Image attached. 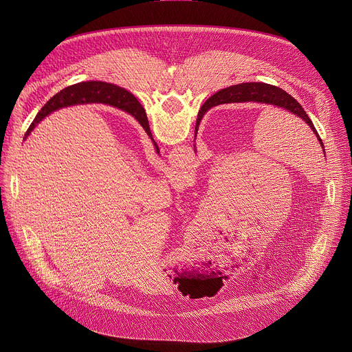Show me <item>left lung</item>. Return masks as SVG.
Returning a JSON list of instances; mask_svg holds the SVG:
<instances>
[{
    "instance_id": "left-lung-1",
    "label": "left lung",
    "mask_w": 352,
    "mask_h": 352,
    "mask_svg": "<svg viewBox=\"0 0 352 352\" xmlns=\"http://www.w3.org/2000/svg\"><path fill=\"white\" fill-rule=\"evenodd\" d=\"M133 100L135 102H132V103L135 104V107H138L139 110H143V109H140V104L136 102V98H133ZM249 102L280 107L283 110L292 113L294 116L299 117L300 120H304L309 125L311 131H314V133L316 135V138L323 148V152H324V144H323L318 131L315 129L314 122L311 121V118L308 117V114L305 113L302 106H300L292 96H289L283 89L269 85V83H261V82H248V83L234 85V86L219 90L209 100H206V103L202 106V109H200L197 120H196L195 139H196L200 117H202V114L206 113L209 109L219 106V104H224V103H249ZM324 157H326V155H324Z\"/></svg>"
}]
</instances>
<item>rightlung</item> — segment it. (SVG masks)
Returning <instances> with one entry per match:
<instances>
[{"instance_id":"right-lung-1","label":"right lung","mask_w":352,"mask_h":352,"mask_svg":"<svg viewBox=\"0 0 352 352\" xmlns=\"http://www.w3.org/2000/svg\"><path fill=\"white\" fill-rule=\"evenodd\" d=\"M133 98H135L133 94L129 93L128 90H125L120 86L111 85V83H106V82H80V83L68 86V87L63 89L58 94L50 98L48 102L44 104V107L38 111L34 121L26 131L23 139H26L30 135V132L34 129V126L44 117L54 113L56 110H60V109L68 107V106H75V104H87L91 102H97L98 100L100 103L114 106L117 109H121L122 111L129 113L132 117H135L138 120V122L143 126V129L146 131L148 138L152 139V142L155 143L156 152L160 153L156 142L152 138V132H150L144 110H139L138 107H135V104L132 103V102H135Z\"/></svg>"}]
</instances>
